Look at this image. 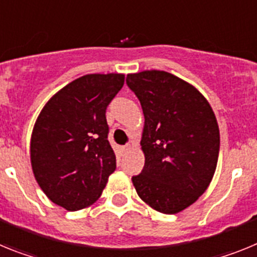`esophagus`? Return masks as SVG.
I'll return each mask as SVG.
<instances>
[{
    "label": "esophagus",
    "mask_w": 257,
    "mask_h": 257,
    "mask_svg": "<svg viewBox=\"0 0 257 257\" xmlns=\"http://www.w3.org/2000/svg\"><path fill=\"white\" fill-rule=\"evenodd\" d=\"M131 148H133V145H131V144H127L126 147H123V151H130Z\"/></svg>",
    "instance_id": "1"
}]
</instances>
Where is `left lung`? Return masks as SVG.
<instances>
[{
  "instance_id": "8db88e82",
  "label": "left lung",
  "mask_w": 257,
  "mask_h": 257,
  "mask_svg": "<svg viewBox=\"0 0 257 257\" xmlns=\"http://www.w3.org/2000/svg\"><path fill=\"white\" fill-rule=\"evenodd\" d=\"M144 113L138 196L158 212L178 213L206 192L217 166L220 134L212 108L189 82L165 72L127 74Z\"/></svg>"
}]
</instances>
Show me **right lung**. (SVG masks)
Listing matches in <instances>:
<instances>
[{
  "label": "right lung",
  "instance_id": "add662e5",
  "mask_svg": "<svg viewBox=\"0 0 257 257\" xmlns=\"http://www.w3.org/2000/svg\"><path fill=\"white\" fill-rule=\"evenodd\" d=\"M124 74H86L60 88L38 114L31 136L36 180L55 205L87 208L101 196L115 170L105 110Z\"/></svg>",
  "mask_w": 257,
  "mask_h": 257
}]
</instances>
